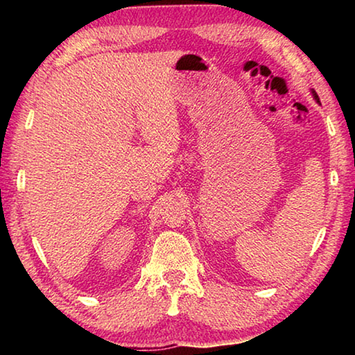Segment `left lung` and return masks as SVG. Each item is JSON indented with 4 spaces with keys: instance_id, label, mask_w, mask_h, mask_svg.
Returning a JSON list of instances; mask_svg holds the SVG:
<instances>
[{
    "instance_id": "left-lung-1",
    "label": "left lung",
    "mask_w": 355,
    "mask_h": 355,
    "mask_svg": "<svg viewBox=\"0 0 355 355\" xmlns=\"http://www.w3.org/2000/svg\"><path fill=\"white\" fill-rule=\"evenodd\" d=\"M313 95H315V98H316L318 101H320V97H318V95H316V92H315V91H313Z\"/></svg>"
}]
</instances>
